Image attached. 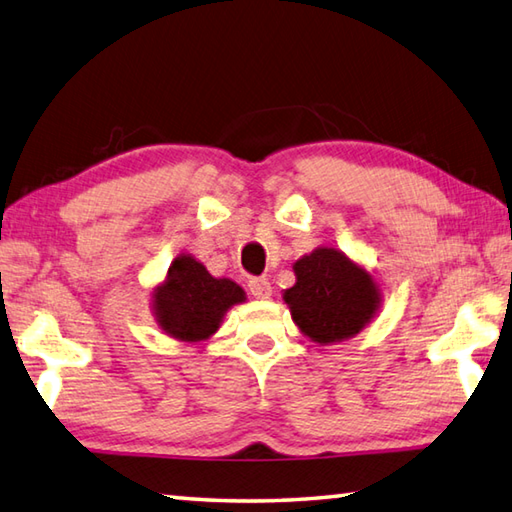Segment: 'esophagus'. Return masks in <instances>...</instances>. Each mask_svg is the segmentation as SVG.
Instances as JSON below:
<instances>
[{
  "mask_svg": "<svg viewBox=\"0 0 512 512\" xmlns=\"http://www.w3.org/2000/svg\"><path fill=\"white\" fill-rule=\"evenodd\" d=\"M247 287H249V294H252L254 298H269V296H272V283H269L267 278H252Z\"/></svg>",
  "mask_w": 512,
  "mask_h": 512,
  "instance_id": "obj_1",
  "label": "esophagus"
}]
</instances>
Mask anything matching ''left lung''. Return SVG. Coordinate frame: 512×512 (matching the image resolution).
Segmentation results:
<instances>
[{
  "mask_svg": "<svg viewBox=\"0 0 512 512\" xmlns=\"http://www.w3.org/2000/svg\"><path fill=\"white\" fill-rule=\"evenodd\" d=\"M296 285L285 289L294 323L318 345L359 334L381 305L379 285L370 272L334 247H318L294 263Z\"/></svg>",
  "mask_w": 512,
  "mask_h": 512,
  "instance_id": "left-lung-1",
  "label": "left lung"
}]
</instances>
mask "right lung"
<instances>
[{
    "label": "right lung",
    "mask_w": 512,
    "mask_h": 512,
    "mask_svg": "<svg viewBox=\"0 0 512 512\" xmlns=\"http://www.w3.org/2000/svg\"><path fill=\"white\" fill-rule=\"evenodd\" d=\"M245 301L243 287L229 278H214L194 256L173 258L165 283L153 289V314L169 336L185 343L209 339L223 316Z\"/></svg>",
    "instance_id": "right-lung-1"
}]
</instances>
